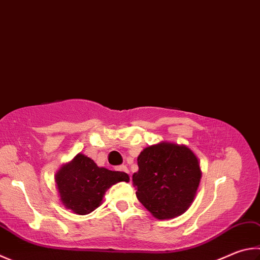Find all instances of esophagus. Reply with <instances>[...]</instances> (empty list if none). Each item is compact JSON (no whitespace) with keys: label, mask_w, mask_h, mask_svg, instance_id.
<instances>
[{"label":"esophagus","mask_w":260,"mask_h":260,"mask_svg":"<svg viewBox=\"0 0 260 260\" xmlns=\"http://www.w3.org/2000/svg\"><path fill=\"white\" fill-rule=\"evenodd\" d=\"M117 171H119V172H122L124 174H127V175L129 176V179H131V175H129V172H128V168H127L126 166H124V165H122V166H119V167H117Z\"/></svg>","instance_id":"esophagus-1"}]
</instances>
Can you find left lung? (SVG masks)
I'll return each mask as SVG.
<instances>
[{
    "mask_svg": "<svg viewBox=\"0 0 260 260\" xmlns=\"http://www.w3.org/2000/svg\"><path fill=\"white\" fill-rule=\"evenodd\" d=\"M134 173L136 197L155 218L183 214L194 199L201 171L198 158L185 145L159 143L145 148Z\"/></svg>",
    "mask_w": 260,
    "mask_h": 260,
    "instance_id": "1",
    "label": "left lung"
}]
</instances>
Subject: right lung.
<instances>
[{"mask_svg":"<svg viewBox=\"0 0 260 260\" xmlns=\"http://www.w3.org/2000/svg\"><path fill=\"white\" fill-rule=\"evenodd\" d=\"M128 175L122 172L98 167L92 159L82 153L61 167L55 175L61 201L66 208L78 215L93 211L100 206L108 188L118 182H128Z\"/></svg>","mask_w":260,"mask_h":260,"instance_id":"obj_1","label":"right lung"}]
</instances>
